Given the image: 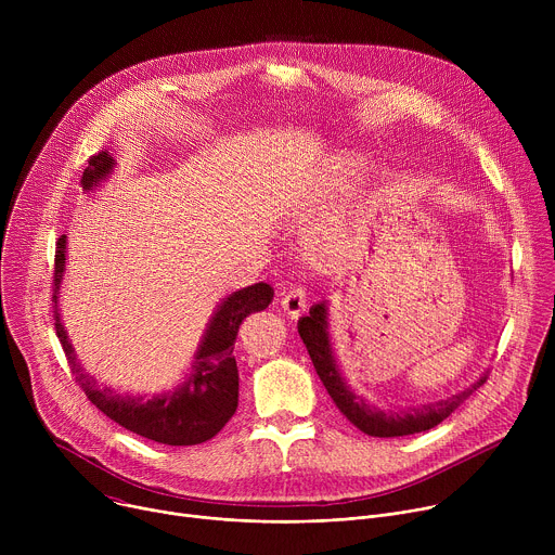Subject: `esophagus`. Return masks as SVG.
Wrapping results in <instances>:
<instances>
[{
  "mask_svg": "<svg viewBox=\"0 0 555 555\" xmlns=\"http://www.w3.org/2000/svg\"><path fill=\"white\" fill-rule=\"evenodd\" d=\"M281 307L289 315V319H298V315L307 309V294H305V289L294 287V289L285 292L283 298H281Z\"/></svg>",
  "mask_w": 555,
  "mask_h": 555,
  "instance_id": "esophagus-1",
  "label": "esophagus"
}]
</instances>
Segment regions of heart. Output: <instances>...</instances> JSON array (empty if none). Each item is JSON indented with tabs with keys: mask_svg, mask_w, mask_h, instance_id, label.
<instances>
[{
	"mask_svg": "<svg viewBox=\"0 0 555 555\" xmlns=\"http://www.w3.org/2000/svg\"><path fill=\"white\" fill-rule=\"evenodd\" d=\"M364 167V157L353 153H340L330 163L327 171L321 176V180L311 186L309 193H305L302 208L305 210H319L325 204H330L338 193L347 189V184L358 176V171ZM345 234L334 228H315L309 230L302 240V253L309 261L315 263H332L338 261L345 255Z\"/></svg>",
	"mask_w": 555,
	"mask_h": 555,
	"instance_id": "1",
	"label": "heart"
}]
</instances>
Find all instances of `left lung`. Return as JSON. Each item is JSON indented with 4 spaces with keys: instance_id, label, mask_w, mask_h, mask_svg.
<instances>
[{
    "instance_id": "left-lung-1",
    "label": "left lung",
    "mask_w": 555,
    "mask_h": 555,
    "mask_svg": "<svg viewBox=\"0 0 555 555\" xmlns=\"http://www.w3.org/2000/svg\"><path fill=\"white\" fill-rule=\"evenodd\" d=\"M298 334L307 347V353L313 362L315 373H319L321 382L332 395L338 411L358 430H362L369 437H406V435L430 430L437 424H441L446 417H450L469 398V395L479 386H483L488 379V371H486L477 382H472L467 388L450 395L446 400L422 404V406H409L402 411H382L379 406L362 398V395H358L347 384L340 371L334 343H332V332H330L327 298L311 305L309 313L298 321Z\"/></svg>"
}]
</instances>
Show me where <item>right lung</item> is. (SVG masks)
<instances>
[{
	"label": "right lung",
	"mask_w": 555,
	"mask_h": 555,
	"mask_svg": "<svg viewBox=\"0 0 555 555\" xmlns=\"http://www.w3.org/2000/svg\"><path fill=\"white\" fill-rule=\"evenodd\" d=\"M116 160L109 151H101L88 160L81 186L83 193L94 191L114 173ZM67 236L61 234L54 255V327L76 382L81 384L90 402L122 428L167 446H195L212 439L234 415L240 404V371L232 356L236 332L246 315L266 309L274 289L268 283H255L228 294L212 311L204 336L184 379L153 398L146 395L118 392L99 382L76 360L72 340L61 321L59 298L65 274Z\"/></svg>",
	"instance_id": "1"
}]
</instances>
